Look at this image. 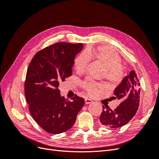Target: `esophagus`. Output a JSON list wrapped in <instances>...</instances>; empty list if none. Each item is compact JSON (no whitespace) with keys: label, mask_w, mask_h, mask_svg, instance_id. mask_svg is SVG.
<instances>
[{"label":"esophagus","mask_w":159,"mask_h":159,"mask_svg":"<svg viewBox=\"0 0 159 159\" xmlns=\"http://www.w3.org/2000/svg\"><path fill=\"white\" fill-rule=\"evenodd\" d=\"M92 100L90 99H88V98H85V103L87 105V104H89V103H92Z\"/></svg>","instance_id":"34e87169"}]
</instances>
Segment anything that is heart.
<instances>
[{
    "mask_svg": "<svg viewBox=\"0 0 159 159\" xmlns=\"http://www.w3.org/2000/svg\"><path fill=\"white\" fill-rule=\"evenodd\" d=\"M90 56H94L105 68L102 77L109 83L117 84L121 82L124 71L121 65V60L117 52L107 47L99 46L94 50H84L77 56L74 60V68L78 73H82L86 69L90 60ZM82 88L89 95L95 97L105 89L103 84L95 82L89 79L84 81Z\"/></svg>",
    "mask_w": 159,
    "mask_h": 159,
    "instance_id": "obj_1",
    "label": "heart"
}]
</instances>
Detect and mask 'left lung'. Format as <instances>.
I'll list each match as a JSON object with an SVG mask.
<instances>
[{
	"label": "left lung",
	"mask_w": 159,
	"mask_h": 159,
	"mask_svg": "<svg viewBox=\"0 0 159 159\" xmlns=\"http://www.w3.org/2000/svg\"><path fill=\"white\" fill-rule=\"evenodd\" d=\"M140 83L134 71H131L115 89V99H121V103L115 109L103 105V111L99 120L102 125L111 129L126 125L136 114L140 99Z\"/></svg>",
	"instance_id": "left-lung-1"
}]
</instances>
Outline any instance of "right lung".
<instances>
[{"instance_id":"add662e5","label":"right lung","mask_w":159,"mask_h":159,"mask_svg":"<svg viewBox=\"0 0 159 159\" xmlns=\"http://www.w3.org/2000/svg\"><path fill=\"white\" fill-rule=\"evenodd\" d=\"M83 44L58 42L38 52L28 66L25 92L34 121L51 134L68 131L85 103L75 95L71 101L60 95V83L71 76L74 58Z\"/></svg>"}]
</instances>
